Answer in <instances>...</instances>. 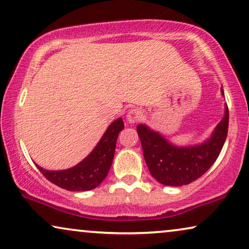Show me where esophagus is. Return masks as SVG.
<instances>
[{
  "label": "esophagus",
  "mask_w": 249,
  "mask_h": 249,
  "mask_svg": "<svg viewBox=\"0 0 249 249\" xmlns=\"http://www.w3.org/2000/svg\"><path fill=\"white\" fill-rule=\"evenodd\" d=\"M143 110L140 108H133L127 112V121L130 123H137L143 118Z\"/></svg>",
  "instance_id": "34e87169"
}]
</instances>
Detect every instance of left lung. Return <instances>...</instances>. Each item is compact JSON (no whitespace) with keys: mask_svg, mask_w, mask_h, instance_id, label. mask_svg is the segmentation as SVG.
Masks as SVG:
<instances>
[{"mask_svg":"<svg viewBox=\"0 0 249 249\" xmlns=\"http://www.w3.org/2000/svg\"><path fill=\"white\" fill-rule=\"evenodd\" d=\"M223 93V90H222ZM229 109L215 128L210 140L200 145L178 148L151 131L145 125H138L143 157L149 172L159 183L180 187L196 181L210 170L223 148L228 135Z\"/></svg>","mask_w":249,"mask_h":249,"instance_id":"1","label":"left lung"}]
</instances>
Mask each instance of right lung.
Instances as JSON below:
<instances>
[{"instance_id":"obj_1","label":"right lung","mask_w":249,"mask_h":249,"mask_svg":"<svg viewBox=\"0 0 249 249\" xmlns=\"http://www.w3.org/2000/svg\"><path fill=\"white\" fill-rule=\"evenodd\" d=\"M123 128L122 118L111 123L94 150L76 166L65 171H46L37 166L39 172L53 184L69 191H88L97 188L110 170L116 142Z\"/></svg>"}]
</instances>
